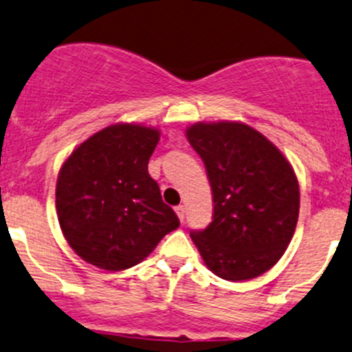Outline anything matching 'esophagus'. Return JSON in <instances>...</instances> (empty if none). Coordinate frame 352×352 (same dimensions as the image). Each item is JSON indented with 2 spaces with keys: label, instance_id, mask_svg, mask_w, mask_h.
I'll return each mask as SVG.
<instances>
[{
  "label": "esophagus",
  "instance_id": "34e87169",
  "mask_svg": "<svg viewBox=\"0 0 352 352\" xmlns=\"http://www.w3.org/2000/svg\"><path fill=\"white\" fill-rule=\"evenodd\" d=\"M175 212H177V215H179V219L184 222V219H185V207L184 206H177L175 207Z\"/></svg>",
  "mask_w": 352,
  "mask_h": 352
}]
</instances>
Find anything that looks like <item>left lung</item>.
<instances>
[{
	"label": "left lung",
	"instance_id": "1",
	"mask_svg": "<svg viewBox=\"0 0 352 352\" xmlns=\"http://www.w3.org/2000/svg\"><path fill=\"white\" fill-rule=\"evenodd\" d=\"M187 138L206 165L214 215L190 237L226 280L258 277L283 257L299 217V184L272 142L239 122L194 123Z\"/></svg>",
	"mask_w": 352,
	"mask_h": 352
}]
</instances>
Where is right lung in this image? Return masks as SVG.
<instances>
[{
  "instance_id": "add662e5",
  "label": "right lung",
  "mask_w": 352,
  "mask_h": 352,
  "mask_svg": "<svg viewBox=\"0 0 352 352\" xmlns=\"http://www.w3.org/2000/svg\"><path fill=\"white\" fill-rule=\"evenodd\" d=\"M158 140L153 126L117 123L91 135L61 165L58 222L83 261L105 270L133 267L180 226L148 173Z\"/></svg>"
}]
</instances>
